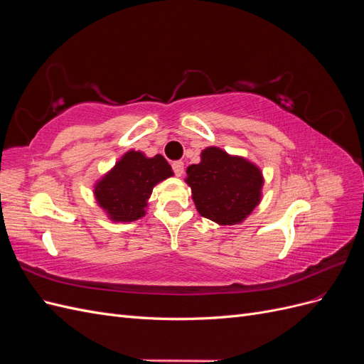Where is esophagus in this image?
I'll return each mask as SVG.
<instances>
[{
	"label": "esophagus",
	"instance_id": "34e87169",
	"mask_svg": "<svg viewBox=\"0 0 364 364\" xmlns=\"http://www.w3.org/2000/svg\"><path fill=\"white\" fill-rule=\"evenodd\" d=\"M171 167H173L174 174L179 176V178H181V176L183 174V162L182 161H176V162L171 164Z\"/></svg>",
	"mask_w": 364,
	"mask_h": 364
}]
</instances>
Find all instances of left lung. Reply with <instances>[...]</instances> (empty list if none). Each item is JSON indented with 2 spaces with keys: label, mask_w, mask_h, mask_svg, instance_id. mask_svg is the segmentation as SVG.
<instances>
[{
  "label": "left lung",
  "mask_w": 364,
  "mask_h": 364,
  "mask_svg": "<svg viewBox=\"0 0 364 364\" xmlns=\"http://www.w3.org/2000/svg\"><path fill=\"white\" fill-rule=\"evenodd\" d=\"M197 211L218 225H238L261 202L264 178L255 164L218 147H206L186 168Z\"/></svg>",
  "instance_id": "left-lung-1"
}]
</instances>
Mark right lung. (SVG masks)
I'll return each mask as SVG.
<instances>
[{
    "mask_svg": "<svg viewBox=\"0 0 364 364\" xmlns=\"http://www.w3.org/2000/svg\"><path fill=\"white\" fill-rule=\"evenodd\" d=\"M170 176L173 170L162 155L147 158L129 150L94 185L95 200L114 222H135L146 215L153 186Z\"/></svg>",
    "mask_w": 364,
    "mask_h": 364,
    "instance_id": "1",
    "label": "right lung"
}]
</instances>
